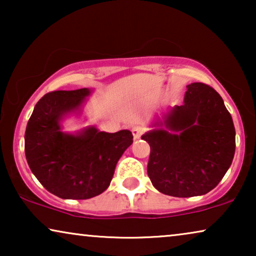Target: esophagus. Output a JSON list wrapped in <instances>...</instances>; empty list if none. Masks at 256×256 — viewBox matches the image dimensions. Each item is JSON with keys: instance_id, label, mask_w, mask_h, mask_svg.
<instances>
[{"instance_id": "obj_1", "label": "esophagus", "mask_w": 256, "mask_h": 256, "mask_svg": "<svg viewBox=\"0 0 256 256\" xmlns=\"http://www.w3.org/2000/svg\"><path fill=\"white\" fill-rule=\"evenodd\" d=\"M132 132V136H134L135 140H138L143 134V129L141 127H134Z\"/></svg>"}]
</instances>
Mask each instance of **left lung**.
Segmentation results:
<instances>
[{
    "mask_svg": "<svg viewBox=\"0 0 256 256\" xmlns=\"http://www.w3.org/2000/svg\"><path fill=\"white\" fill-rule=\"evenodd\" d=\"M184 104L174 106L142 135L150 146L148 176L172 197L206 194L222 180L236 152V129L222 98L211 86H186Z\"/></svg>",
    "mask_w": 256,
    "mask_h": 256,
    "instance_id": "1",
    "label": "left lung"
}]
</instances>
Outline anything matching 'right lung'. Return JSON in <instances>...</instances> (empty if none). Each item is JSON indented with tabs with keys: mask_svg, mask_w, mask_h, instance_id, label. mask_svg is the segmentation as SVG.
I'll use <instances>...</instances> for the list:
<instances>
[{
	"mask_svg": "<svg viewBox=\"0 0 256 256\" xmlns=\"http://www.w3.org/2000/svg\"><path fill=\"white\" fill-rule=\"evenodd\" d=\"M90 90H54L42 98L28 122L24 149L31 171L48 192L62 199H90L110 186L115 166L132 143L129 130L76 134L62 130L66 115L80 110Z\"/></svg>",
	"mask_w": 256,
	"mask_h": 256,
	"instance_id": "obj_1",
	"label": "right lung"
}]
</instances>
